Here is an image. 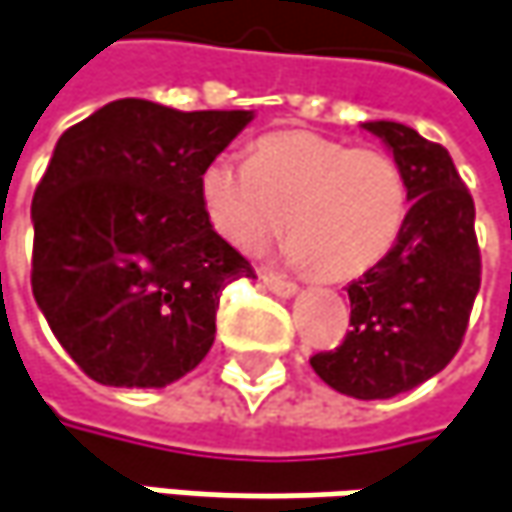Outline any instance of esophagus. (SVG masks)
I'll return each instance as SVG.
<instances>
[{
  "mask_svg": "<svg viewBox=\"0 0 512 512\" xmlns=\"http://www.w3.org/2000/svg\"><path fill=\"white\" fill-rule=\"evenodd\" d=\"M262 285L268 288L270 294L282 296V299H291V296L296 294L294 282H288V279H276V276H270V273H265V276H262Z\"/></svg>",
  "mask_w": 512,
  "mask_h": 512,
  "instance_id": "34e87169",
  "label": "esophagus"
}]
</instances>
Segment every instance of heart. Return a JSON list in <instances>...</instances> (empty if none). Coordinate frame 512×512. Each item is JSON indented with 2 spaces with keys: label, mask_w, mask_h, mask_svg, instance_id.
Instances as JSON below:
<instances>
[{
  "label": "heart",
  "mask_w": 512,
  "mask_h": 512,
  "mask_svg": "<svg viewBox=\"0 0 512 512\" xmlns=\"http://www.w3.org/2000/svg\"><path fill=\"white\" fill-rule=\"evenodd\" d=\"M198 195L210 227L233 250L259 256L285 233L288 259L334 282L377 268L412 210L395 155L302 129L262 135L250 146V164L210 158Z\"/></svg>",
  "instance_id": "obj_1"
}]
</instances>
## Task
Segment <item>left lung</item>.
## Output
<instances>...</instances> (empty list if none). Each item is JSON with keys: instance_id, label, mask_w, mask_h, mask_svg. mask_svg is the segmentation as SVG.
Instances as JSON below:
<instances>
[{"instance_id": "left-lung-1", "label": "left lung", "mask_w": 512, "mask_h": 512, "mask_svg": "<svg viewBox=\"0 0 512 512\" xmlns=\"http://www.w3.org/2000/svg\"><path fill=\"white\" fill-rule=\"evenodd\" d=\"M363 129L409 178V224L395 250L348 285L351 331L311 366L343 395L383 400L421 386L455 357L481 285V253L473 195L447 149L395 120Z\"/></svg>"}]
</instances>
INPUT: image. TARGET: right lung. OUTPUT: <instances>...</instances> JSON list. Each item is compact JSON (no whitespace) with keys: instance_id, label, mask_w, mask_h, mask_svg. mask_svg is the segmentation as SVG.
I'll return each instance as SVG.
<instances>
[{"instance_id":"right-lung-1","label":"right lung","mask_w":512,"mask_h":512,"mask_svg":"<svg viewBox=\"0 0 512 512\" xmlns=\"http://www.w3.org/2000/svg\"><path fill=\"white\" fill-rule=\"evenodd\" d=\"M250 120L126 97L57 141L31 204V288L91 380L161 389L207 357L224 285L253 268L210 227L198 175Z\"/></svg>"}]
</instances>
